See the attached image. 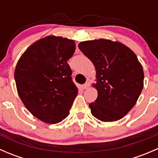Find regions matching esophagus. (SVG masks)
Instances as JSON below:
<instances>
[{
	"instance_id": "esophagus-1",
	"label": "esophagus",
	"mask_w": 158,
	"mask_h": 158,
	"mask_svg": "<svg viewBox=\"0 0 158 158\" xmlns=\"http://www.w3.org/2000/svg\"><path fill=\"white\" fill-rule=\"evenodd\" d=\"M89 85H90V82H89V81H87L84 85H82V88L83 89H87L89 87Z\"/></svg>"
}]
</instances>
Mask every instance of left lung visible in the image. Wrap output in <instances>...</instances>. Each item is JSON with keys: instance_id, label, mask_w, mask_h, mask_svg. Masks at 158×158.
I'll list each match as a JSON object with an SVG mask.
<instances>
[{"instance_id": "left-lung-1", "label": "left lung", "mask_w": 158, "mask_h": 158, "mask_svg": "<svg viewBox=\"0 0 158 158\" xmlns=\"http://www.w3.org/2000/svg\"><path fill=\"white\" fill-rule=\"evenodd\" d=\"M79 48L95 66L98 91L91 113L104 122L120 120L138 101L144 86V71L135 52L111 40L83 41Z\"/></svg>"}]
</instances>
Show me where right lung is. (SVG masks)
I'll return each mask as SVG.
<instances>
[{
    "label": "right lung",
    "instance_id": "obj_1",
    "mask_svg": "<svg viewBox=\"0 0 158 158\" xmlns=\"http://www.w3.org/2000/svg\"><path fill=\"white\" fill-rule=\"evenodd\" d=\"M75 49L73 40L47 36L30 45L17 62L14 79L19 96L27 109L45 123L66 118L77 95L67 63Z\"/></svg>",
    "mask_w": 158,
    "mask_h": 158
}]
</instances>
